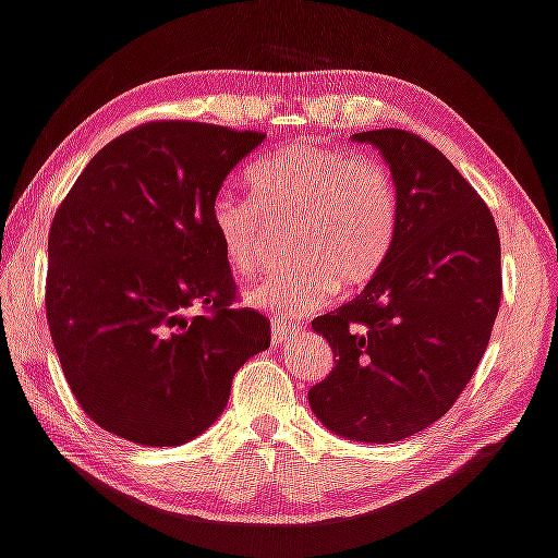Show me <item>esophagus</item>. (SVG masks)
Wrapping results in <instances>:
<instances>
[{
  "label": "esophagus",
  "instance_id": "34e87169",
  "mask_svg": "<svg viewBox=\"0 0 558 558\" xmlns=\"http://www.w3.org/2000/svg\"><path fill=\"white\" fill-rule=\"evenodd\" d=\"M296 333H299L296 324H281V322L271 324V343H287L289 339H294Z\"/></svg>",
  "mask_w": 558,
  "mask_h": 558
}]
</instances>
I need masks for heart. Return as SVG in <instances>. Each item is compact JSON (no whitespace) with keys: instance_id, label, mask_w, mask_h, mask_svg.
Segmentation results:
<instances>
[{"instance_id":"obj_1","label":"heart","mask_w":558,"mask_h":558,"mask_svg":"<svg viewBox=\"0 0 558 558\" xmlns=\"http://www.w3.org/2000/svg\"><path fill=\"white\" fill-rule=\"evenodd\" d=\"M252 197L219 193L209 225L225 259L240 277L262 269L269 225H291L296 262L246 291L254 308L301 318L336 289L361 287L386 262L398 230L400 199L390 168L376 155L316 143H291L250 175Z\"/></svg>"}]
</instances>
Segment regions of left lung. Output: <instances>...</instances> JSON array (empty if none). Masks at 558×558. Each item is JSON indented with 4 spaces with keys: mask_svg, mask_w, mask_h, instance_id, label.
Masks as SVG:
<instances>
[{
    "mask_svg": "<svg viewBox=\"0 0 558 558\" xmlns=\"http://www.w3.org/2000/svg\"><path fill=\"white\" fill-rule=\"evenodd\" d=\"M383 153L400 215L359 296L312 322L336 368L308 390L316 417L359 442H396L454 405L487 351L501 301L499 232L458 168L403 128L355 133Z\"/></svg>",
    "mask_w": 558,
    "mask_h": 558,
    "instance_id": "left-lung-1",
    "label": "left lung"
}]
</instances>
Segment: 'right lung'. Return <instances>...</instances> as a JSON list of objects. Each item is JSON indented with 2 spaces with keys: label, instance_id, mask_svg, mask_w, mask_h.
<instances>
[{
  "label": "right lung",
  "instance_id": "obj_1",
  "mask_svg": "<svg viewBox=\"0 0 558 558\" xmlns=\"http://www.w3.org/2000/svg\"><path fill=\"white\" fill-rule=\"evenodd\" d=\"M259 131L153 121L100 148L49 230L47 322L73 398L98 427L148 447L205 433L234 373L269 349L236 306L209 207Z\"/></svg>",
  "mask_w": 558,
  "mask_h": 558
}]
</instances>
